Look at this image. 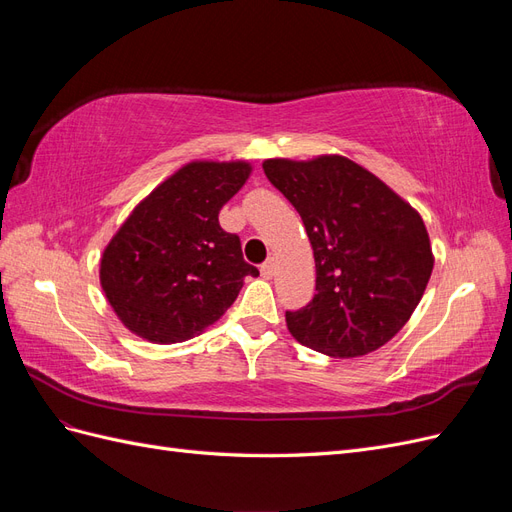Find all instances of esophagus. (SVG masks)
<instances>
[{"label": "esophagus", "instance_id": "1", "mask_svg": "<svg viewBox=\"0 0 512 512\" xmlns=\"http://www.w3.org/2000/svg\"><path fill=\"white\" fill-rule=\"evenodd\" d=\"M275 267H277L275 258H269L267 262H262V265H260V273L265 275V277H269V280H271V277L275 275Z\"/></svg>", "mask_w": 512, "mask_h": 512}]
</instances>
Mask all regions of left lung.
I'll use <instances>...</instances> for the list:
<instances>
[{
  "instance_id": "8db88e82",
  "label": "left lung",
  "mask_w": 512,
  "mask_h": 512,
  "mask_svg": "<svg viewBox=\"0 0 512 512\" xmlns=\"http://www.w3.org/2000/svg\"><path fill=\"white\" fill-rule=\"evenodd\" d=\"M267 179L299 211L316 260V294L286 312L307 348L352 359L404 327L433 269L427 228L408 203L342 156L267 160Z\"/></svg>"
}]
</instances>
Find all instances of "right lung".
Listing matches in <instances>:
<instances>
[{"label":"right lung","instance_id":"obj_1","mask_svg":"<svg viewBox=\"0 0 512 512\" xmlns=\"http://www.w3.org/2000/svg\"><path fill=\"white\" fill-rule=\"evenodd\" d=\"M245 162H192L158 185L106 245L100 282L119 320L153 344L192 339L235 303L241 239L218 215L250 177Z\"/></svg>","mask_w":512,"mask_h":512}]
</instances>
